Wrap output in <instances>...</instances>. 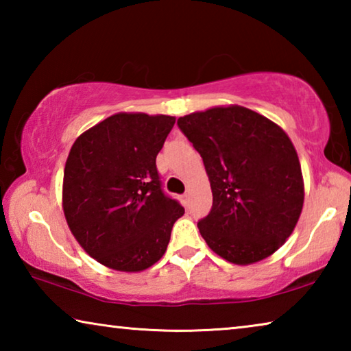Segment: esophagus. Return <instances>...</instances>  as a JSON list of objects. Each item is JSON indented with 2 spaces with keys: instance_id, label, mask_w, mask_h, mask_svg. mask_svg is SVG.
Wrapping results in <instances>:
<instances>
[{
  "instance_id": "obj_1",
  "label": "esophagus",
  "mask_w": 351,
  "mask_h": 351,
  "mask_svg": "<svg viewBox=\"0 0 351 351\" xmlns=\"http://www.w3.org/2000/svg\"><path fill=\"white\" fill-rule=\"evenodd\" d=\"M181 203L184 204V206H189V193H184V195H181Z\"/></svg>"
}]
</instances>
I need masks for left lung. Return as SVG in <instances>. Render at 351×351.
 Returning a JSON list of instances; mask_svg holds the SVG:
<instances>
[{
    "label": "left lung",
    "instance_id": "obj_1",
    "mask_svg": "<svg viewBox=\"0 0 351 351\" xmlns=\"http://www.w3.org/2000/svg\"><path fill=\"white\" fill-rule=\"evenodd\" d=\"M203 158L213 203L201 237L219 257L251 265L280 247L304 207V180L288 134L245 106H215L178 119Z\"/></svg>",
    "mask_w": 351,
    "mask_h": 351
}]
</instances>
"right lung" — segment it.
<instances>
[{"instance_id": "obj_1", "label": "right lung", "mask_w": 351, "mask_h": 351, "mask_svg": "<svg viewBox=\"0 0 351 351\" xmlns=\"http://www.w3.org/2000/svg\"><path fill=\"white\" fill-rule=\"evenodd\" d=\"M171 116L117 112L71 147L63 212L71 232L99 263L139 272L162 257L184 207L164 193L156 169Z\"/></svg>"}]
</instances>
